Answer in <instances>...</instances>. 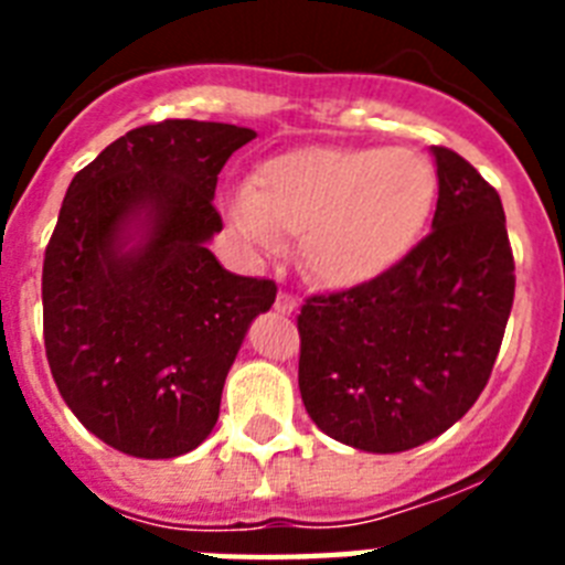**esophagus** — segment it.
<instances>
[{
    "label": "esophagus",
    "mask_w": 565,
    "mask_h": 565,
    "mask_svg": "<svg viewBox=\"0 0 565 565\" xmlns=\"http://www.w3.org/2000/svg\"><path fill=\"white\" fill-rule=\"evenodd\" d=\"M274 308H277L279 313H294V311H297V299H294L288 291H279Z\"/></svg>",
    "instance_id": "34e87169"
}]
</instances>
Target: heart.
I'll list each match as a JSON object with an SVG mask.
<instances>
[{
    "label": "heart",
    "instance_id": "obj_1",
    "mask_svg": "<svg viewBox=\"0 0 565 565\" xmlns=\"http://www.w3.org/2000/svg\"><path fill=\"white\" fill-rule=\"evenodd\" d=\"M433 194L430 163L413 149L299 147L259 163L252 186L228 198V223L257 254L294 234L302 271L348 291L411 252Z\"/></svg>",
    "mask_w": 565,
    "mask_h": 565
}]
</instances>
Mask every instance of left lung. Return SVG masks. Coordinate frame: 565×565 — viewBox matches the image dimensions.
Wrapping results in <instances>:
<instances>
[{
  "label": "left lung",
  "mask_w": 565,
  "mask_h": 565,
  "mask_svg": "<svg viewBox=\"0 0 565 565\" xmlns=\"http://www.w3.org/2000/svg\"><path fill=\"white\" fill-rule=\"evenodd\" d=\"M433 158V232L382 277L306 299L297 317L308 416L364 452L450 430L487 387L515 299L501 198L452 149Z\"/></svg>",
  "instance_id": "8db88e82"
}]
</instances>
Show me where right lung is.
I'll use <instances>...</instances> for the list:
<instances>
[{
	"label": "right lung",
	"mask_w": 565,
	"mask_h": 565,
	"mask_svg": "<svg viewBox=\"0 0 565 565\" xmlns=\"http://www.w3.org/2000/svg\"><path fill=\"white\" fill-rule=\"evenodd\" d=\"M254 129L147 124L73 178L44 252L50 373L93 436L135 458H178L221 416L228 367L271 279L209 252L217 174Z\"/></svg>",
	"instance_id": "right-lung-1"
}]
</instances>
